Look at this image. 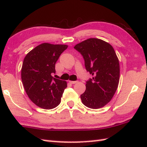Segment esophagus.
I'll list each match as a JSON object with an SVG mask.
<instances>
[{"mask_svg": "<svg viewBox=\"0 0 147 147\" xmlns=\"http://www.w3.org/2000/svg\"><path fill=\"white\" fill-rule=\"evenodd\" d=\"M69 82L71 84H76V83H78V81H69Z\"/></svg>", "mask_w": 147, "mask_h": 147, "instance_id": "obj_1", "label": "esophagus"}]
</instances>
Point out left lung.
<instances>
[{
	"mask_svg": "<svg viewBox=\"0 0 147 147\" xmlns=\"http://www.w3.org/2000/svg\"><path fill=\"white\" fill-rule=\"evenodd\" d=\"M86 70L92 79L86 82V89L80 96L83 104L90 109L103 107L110 101L118 89L119 63L114 48L101 39L90 38L76 44Z\"/></svg>",
	"mask_w": 147,
	"mask_h": 147,
	"instance_id": "8db88e82",
	"label": "left lung"
}]
</instances>
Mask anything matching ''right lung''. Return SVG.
Segmentation results:
<instances>
[{
    "mask_svg": "<svg viewBox=\"0 0 147 147\" xmlns=\"http://www.w3.org/2000/svg\"><path fill=\"white\" fill-rule=\"evenodd\" d=\"M67 45L43 43L24 59L21 78L29 99L39 107L52 109L61 102L67 82L53 78L55 63Z\"/></svg>",
    "mask_w": 147,
    "mask_h": 147,
    "instance_id": "right-lung-1",
    "label": "right lung"
}]
</instances>
